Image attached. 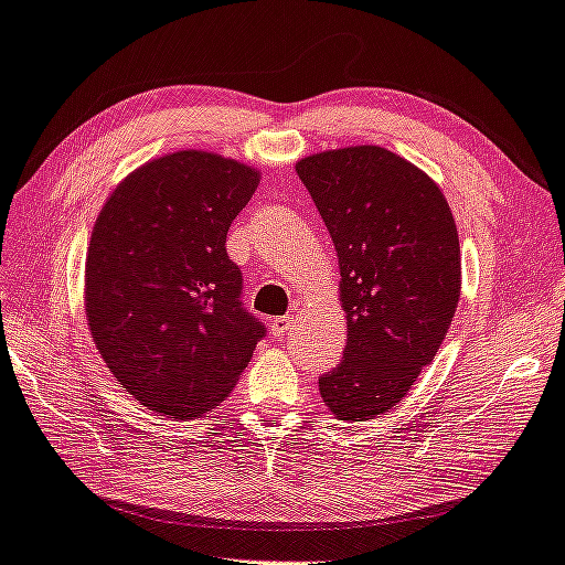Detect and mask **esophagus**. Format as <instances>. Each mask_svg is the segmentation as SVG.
Listing matches in <instances>:
<instances>
[{
  "label": "esophagus",
  "instance_id": "1",
  "mask_svg": "<svg viewBox=\"0 0 565 565\" xmlns=\"http://www.w3.org/2000/svg\"><path fill=\"white\" fill-rule=\"evenodd\" d=\"M290 326H292V318H290V316L273 318V320H270V333H273L275 338H282L285 333L290 331Z\"/></svg>",
  "mask_w": 565,
  "mask_h": 565
}]
</instances>
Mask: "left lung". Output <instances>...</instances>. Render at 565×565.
<instances>
[{
  "label": "left lung",
  "instance_id": "8db88e82",
  "mask_svg": "<svg viewBox=\"0 0 565 565\" xmlns=\"http://www.w3.org/2000/svg\"><path fill=\"white\" fill-rule=\"evenodd\" d=\"M295 171L331 232L349 343L318 379L335 419L366 422L409 394L452 326L462 255L429 173L381 146L310 153Z\"/></svg>",
  "mask_w": 565,
  "mask_h": 565
}]
</instances>
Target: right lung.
I'll list each match as a JSON object with an SVG mask.
<instances>
[{"label":"right lung","mask_w":565,"mask_h":565,"mask_svg":"<svg viewBox=\"0 0 565 565\" xmlns=\"http://www.w3.org/2000/svg\"><path fill=\"white\" fill-rule=\"evenodd\" d=\"M259 171L184 149L113 189L85 255V320L113 376L138 404L199 419L237 386L265 328L239 308L227 232Z\"/></svg>","instance_id":"right-lung-1"}]
</instances>
